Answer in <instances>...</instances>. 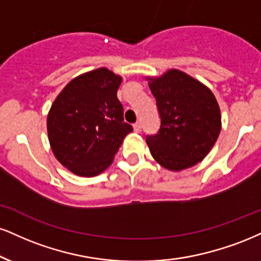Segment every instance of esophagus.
<instances>
[{"label":"esophagus","mask_w":261,"mask_h":261,"mask_svg":"<svg viewBox=\"0 0 261 261\" xmlns=\"http://www.w3.org/2000/svg\"><path fill=\"white\" fill-rule=\"evenodd\" d=\"M134 130H135V133H140L141 131V122H135L134 124Z\"/></svg>","instance_id":"esophagus-1"}]
</instances>
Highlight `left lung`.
I'll list each match as a JSON object with an SVG mask.
<instances>
[{
	"instance_id": "8db88e82",
	"label": "left lung",
	"mask_w": 261,
	"mask_h": 261,
	"mask_svg": "<svg viewBox=\"0 0 261 261\" xmlns=\"http://www.w3.org/2000/svg\"><path fill=\"white\" fill-rule=\"evenodd\" d=\"M149 89L161 117L158 133L146 136L153 158L172 171L203 161L221 130L220 108L212 91L176 69L150 79Z\"/></svg>"
}]
</instances>
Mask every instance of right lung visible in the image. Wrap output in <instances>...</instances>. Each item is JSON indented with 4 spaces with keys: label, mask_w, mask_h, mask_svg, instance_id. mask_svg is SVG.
Returning a JSON list of instances; mask_svg holds the SVG:
<instances>
[{
    "label": "right lung",
    "mask_w": 261,
    "mask_h": 261,
    "mask_svg": "<svg viewBox=\"0 0 261 261\" xmlns=\"http://www.w3.org/2000/svg\"><path fill=\"white\" fill-rule=\"evenodd\" d=\"M120 84V76L99 68L71 80L53 102L47 117L51 148L79 176L105 171L133 131L117 97Z\"/></svg>",
    "instance_id": "1"
}]
</instances>
